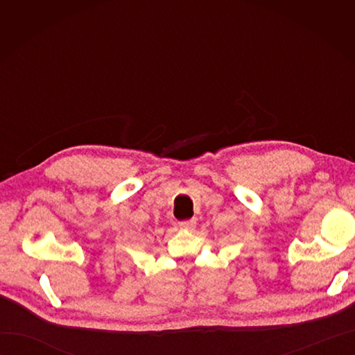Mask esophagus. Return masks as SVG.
I'll return each mask as SVG.
<instances>
[{"mask_svg": "<svg viewBox=\"0 0 355 355\" xmlns=\"http://www.w3.org/2000/svg\"><path fill=\"white\" fill-rule=\"evenodd\" d=\"M195 225H197V221H195V220H186V221L180 223V227H182V229H187V230L193 229Z\"/></svg>", "mask_w": 355, "mask_h": 355, "instance_id": "obj_1", "label": "esophagus"}]
</instances>
